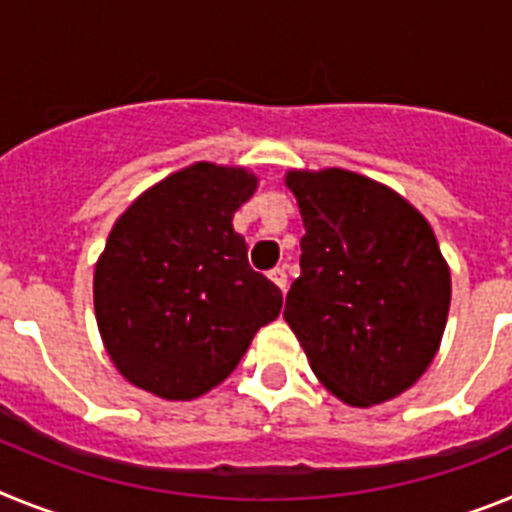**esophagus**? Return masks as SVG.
Returning a JSON list of instances; mask_svg holds the SVG:
<instances>
[{"mask_svg": "<svg viewBox=\"0 0 512 512\" xmlns=\"http://www.w3.org/2000/svg\"><path fill=\"white\" fill-rule=\"evenodd\" d=\"M268 278L275 283V286L281 288V291H286V286H288L286 270H283V268H273V270H270V273H268Z\"/></svg>", "mask_w": 512, "mask_h": 512, "instance_id": "obj_1", "label": "esophagus"}]
</instances>
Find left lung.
Listing matches in <instances>:
<instances>
[{"label":"left lung","instance_id":"left-lung-1","mask_svg":"<svg viewBox=\"0 0 512 512\" xmlns=\"http://www.w3.org/2000/svg\"><path fill=\"white\" fill-rule=\"evenodd\" d=\"M301 275L283 317L327 389L350 407L394 399L433 363L451 273L417 208L371 177L293 170Z\"/></svg>","mask_w":512,"mask_h":512}]
</instances>
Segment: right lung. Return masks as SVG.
I'll use <instances>...</instances> for the list:
<instances>
[{
	"label": "right lung",
	"mask_w": 512,
	"mask_h": 512,
	"mask_svg": "<svg viewBox=\"0 0 512 512\" xmlns=\"http://www.w3.org/2000/svg\"><path fill=\"white\" fill-rule=\"evenodd\" d=\"M257 190L244 167L195 162L126 208L95 268V314L123 379L170 402L229 376L281 288L247 262L231 219Z\"/></svg>",
	"instance_id": "add662e5"
}]
</instances>
